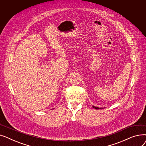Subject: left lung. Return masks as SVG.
<instances>
[{
	"instance_id": "8db88e82",
	"label": "left lung",
	"mask_w": 146,
	"mask_h": 146,
	"mask_svg": "<svg viewBox=\"0 0 146 146\" xmlns=\"http://www.w3.org/2000/svg\"><path fill=\"white\" fill-rule=\"evenodd\" d=\"M94 107V108H95V109H96V110H99V108H98V107H96V106H93Z\"/></svg>"
}]
</instances>
